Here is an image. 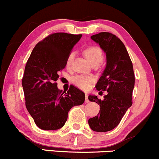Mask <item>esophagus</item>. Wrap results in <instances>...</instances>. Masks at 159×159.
I'll return each instance as SVG.
<instances>
[{"label":"esophagus","mask_w":159,"mask_h":159,"mask_svg":"<svg viewBox=\"0 0 159 159\" xmlns=\"http://www.w3.org/2000/svg\"><path fill=\"white\" fill-rule=\"evenodd\" d=\"M85 103H88L89 101V95H88V94H85Z\"/></svg>","instance_id":"obj_1"}]
</instances>
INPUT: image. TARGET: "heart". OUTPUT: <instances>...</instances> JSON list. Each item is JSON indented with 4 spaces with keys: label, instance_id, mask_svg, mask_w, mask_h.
Instances as JSON below:
<instances>
[{
    "label": "heart",
    "instance_id": "1",
    "mask_svg": "<svg viewBox=\"0 0 159 159\" xmlns=\"http://www.w3.org/2000/svg\"><path fill=\"white\" fill-rule=\"evenodd\" d=\"M84 55L89 61L93 65H97L103 59V52L99 47L95 46H92L87 47L84 50ZM74 54L70 53L66 60V67H70L74 59ZM73 83L80 89L83 90H86L90 87L91 83L94 81V77L92 75H76L73 77Z\"/></svg>",
    "mask_w": 159,
    "mask_h": 159
}]
</instances>
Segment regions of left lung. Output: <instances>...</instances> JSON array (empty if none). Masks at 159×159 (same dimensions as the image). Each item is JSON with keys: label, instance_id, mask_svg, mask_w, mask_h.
<instances>
[{"label": "left lung", "instance_id": "obj_1", "mask_svg": "<svg viewBox=\"0 0 159 159\" xmlns=\"http://www.w3.org/2000/svg\"><path fill=\"white\" fill-rule=\"evenodd\" d=\"M106 52L107 66L96 89L107 91L103 100L89 95V100L98 103L100 111L89 119L92 130L106 132L119 124L128 109L132 105L134 73L129 55L122 41L110 32H101L91 37Z\"/></svg>", "mask_w": 159, "mask_h": 159}]
</instances>
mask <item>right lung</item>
Segmentation results:
<instances>
[{
	"label": "right lung",
	"instance_id": "1",
	"mask_svg": "<svg viewBox=\"0 0 159 159\" xmlns=\"http://www.w3.org/2000/svg\"><path fill=\"white\" fill-rule=\"evenodd\" d=\"M82 34L58 32L35 46L27 61L22 80L25 106L35 124L46 131L63 127L69 110L85 101V94L74 85L67 92L57 87L60 70Z\"/></svg>",
	"mask_w": 159,
	"mask_h": 159
}]
</instances>
